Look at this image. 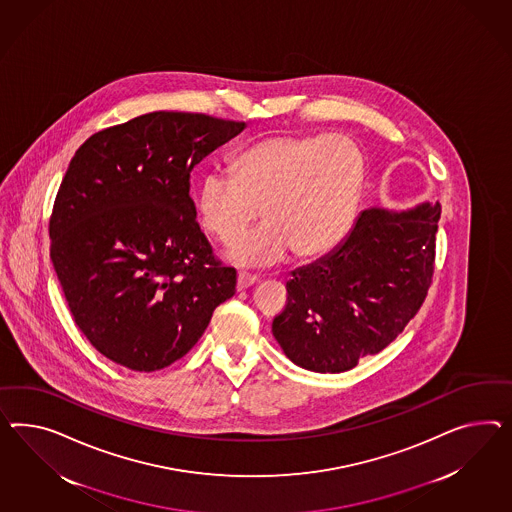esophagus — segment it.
<instances>
[{"label":"esophagus","mask_w":512,"mask_h":512,"mask_svg":"<svg viewBox=\"0 0 512 512\" xmlns=\"http://www.w3.org/2000/svg\"><path fill=\"white\" fill-rule=\"evenodd\" d=\"M257 281H259V277L255 276V274L238 272V277H236V287H238V291H244V289H248L251 285H255Z\"/></svg>","instance_id":"esophagus-1"}]
</instances>
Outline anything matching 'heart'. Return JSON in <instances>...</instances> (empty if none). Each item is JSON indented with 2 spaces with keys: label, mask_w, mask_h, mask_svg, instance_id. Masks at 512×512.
Returning a JSON list of instances; mask_svg holds the SVG:
<instances>
[{
  "label": "heart",
  "mask_w": 512,
  "mask_h": 512,
  "mask_svg": "<svg viewBox=\"0 0 512 512\" xmlns=\"http://www.w3.org/2000/svg\"><path fill=\"white\" fill-rule=\"evenodd\" d=\"M363 175L365 156L348 136H274L242 152L235 175H205L195 210L208 235L231 244L261 208L263 227L229 251L236 263H274L287 249L296 259H315L345 236Z\"/></svg>",
  "instance_id": "obj_1"
}]
</instances>
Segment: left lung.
<instances>
[{"instance_id": "left-lung-1", "label": "left lung", "mask_w": 512, "mask_h": 512, "mask_svg": "<svg viewBox=\"0 0 512 512\" xmlns=\"http://www.w3.org/2000/svg\"><path fill=\"white\" fill-rule=\"evenodd\" d=\"M440 203L361 210L348 235L287 281L272 333L285 356L315 373H343L384 350L425 302Z\"/></svg>"}]
</instances>
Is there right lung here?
Returning a JSON list of instances; mask_svg holds the SVG:
<instances>
[{"mask_svg":"<svg viewBox=\"0 0 512 512\" xmlns=\"http://www.w3.org/2000/svg\"><path fill=\"white\" fill-rule=\"evenodd\" d=\"M246 123L152 111L100 130L70 160L50 257L74 322L102 356L139 373L186 356L236 270L195 221L190 173Z\"/></svg>","mask_w":512,"mask_h":512,"instance_id":"right-lung-1","label":"right lung"}]
</instances>
